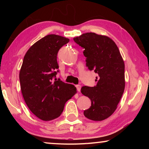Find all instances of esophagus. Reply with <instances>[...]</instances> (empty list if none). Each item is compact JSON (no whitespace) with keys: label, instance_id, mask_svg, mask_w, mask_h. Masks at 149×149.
I'll list each match as a JSON object with an SVG mask.
<instances>
[{"label":"esophagus","instance_id":"obj_1","mask_svg":"<svg viewBox=\"0 0 149 149\" xmlns=\"http://www.w3.org/2000/svg\"><path fill=\"white\" fill-rule=\"evenodd\" d=\"M76 87H77V91H79V92H80V91H81V86L80 85H76Z\"/></svg>","mask_w":149,"mask_h":149}]
</instances>
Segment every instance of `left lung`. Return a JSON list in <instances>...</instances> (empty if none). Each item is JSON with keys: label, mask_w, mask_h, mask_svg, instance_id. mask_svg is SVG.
Returning a JSON list of instances; mask_svg holds the SVG:
<instances>
[{"label": "left lung", "mask_w": 149, "mask_h": 149, "mask_svg": "<svg viewBox=\"0 0 149 149\" xmlns=\"http://www.w3.org/2000/svg\"><path fill=\"white\" fill-rule=\"evenodd\" d=\"M85 49L83 55L89 70L97 73L96 85L83 86L81 93L91 100L85 117L94 121H103L113 115L125 89V64L118 47L109 36L87 32L73 38Z\"/></svg>", "instance_id": "left-lung-1"}]
</instances>
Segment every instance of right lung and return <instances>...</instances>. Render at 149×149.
Segmentation results:
<instances>
[{"label": "right lung", "instance_id": "right-lung-1", "mask_svg": "<svg viewBox=\"0 0 149 149\" xmlns=\"http://www.w3.org/2000/svg\"><path fill=\"white\" fill-rule=\"evenodd\" d=\"M69 40L49 34L32 45L24 56L19 71L22 95L30 111L43 121L60 117L65 104L77 93L73 85L54 80L59 68L58 51Z\"/></svg>", "mask_w": 149, "mask_h": 149}]
</instances>
